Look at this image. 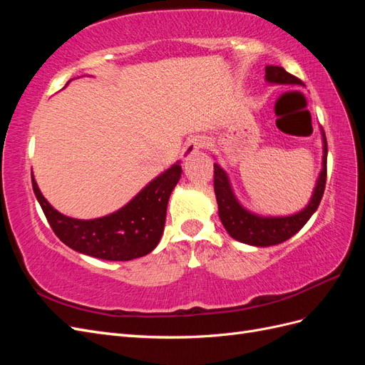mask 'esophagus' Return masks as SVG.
<instances>
[{"instance_id": "34e87169", "label": "esophagus", "mask_w": 365, "mask_h": 365, "mask_svg": "<svg viewBox=\"0 0 365 365\" xmlns=\"http://www.w3.org/2000/svg\"><path fill=\"white\" fill-rule=\"evenodd\" d=\"M204 146H205V138H204V137L196 135V137L189 138V140L185 141L184 149H182V158H184L185 161L190 160V158L195 155V153L200 152Z\"/></svg>"}]
</instances>
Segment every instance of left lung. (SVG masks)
<instances>
[{
	"label": "left lung",
	"mask_w": 365,
	"mask_h": 365,
	"mask_svg": "<svg viewBox=\"0 0 365 365\" xmlns=\"http://www.w3.org/2000/svg\"><path fill=\"white\" fill-rule=\"evenodd\" d=\"M264 73H267L264 79L269 83L302 85V81L298 77L289 74L282 67L268 65L264 68ZM322 134L323 169L319 172L311 201L302 212L291 216H259L256 213H251L245 207H242V204L236 200L233 189H231L228 175L217 163H215V193L219 207V217L231 237L252 247H271L288 240L304 227V224L315 213L319 202H322L326 187L327 141L323 129Z\"/></svg>",
	"instance_id": "8db88e82"
}]
</instances>
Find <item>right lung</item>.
I'll use <instances>...</instances> for the list:
<instances>
[{
    "mask_svg": "<svg viewBox=\"0 0 365 365\" xmlns=\"http://www.w3.org/2000/svg\"><path fill=\"white\" fill-rule=\"evenodd\" d=\"M180 163L158 175L117 212L90 220L68 217L54 210L31 175L33 192L51 230L65 245L86 256L126 262L146 256L164 231L168 202L181 178Z\"/></svg>",
    "mask_w": 365,
    "mask_h": 365,
    "instance_id": "1",
    "label": "right lung"
}]
</instances>
